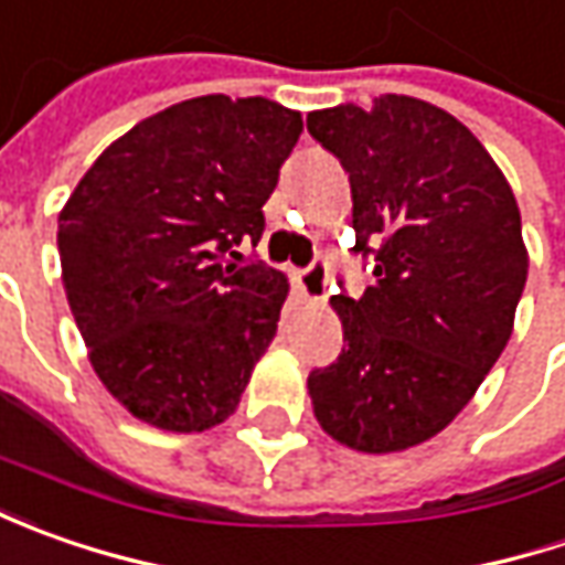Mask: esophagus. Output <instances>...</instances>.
<instances>
[{"mask_svg": "<svg viewBox=\"0 0 565 565\" xmlns=\"http://www.w3.org/2000/svg\"><path fill=\"white\" fill-rule=\"evenodd\" d=\"M327 282H330V270L327 260H311L305 270L298 273V286L308 301H323L327 298Z\"/></svg>", "mask_w": 565, "mask_h": 565, "instance_id": "esophagus-1", "label": "esophagus"}]
</instances>
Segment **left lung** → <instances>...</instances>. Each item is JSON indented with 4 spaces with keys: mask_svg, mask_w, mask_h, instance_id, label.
I'll return each instance as SVG.
<instances>
[{
    "mask_svg": "<svg viewBox=\"0 0 565 565\" xmlns=\"http://www.w3.org/2000/svg\"><path fill=\"white\" fill-rule=\"evenodd\" d=\"M352 185L355 254L374 286L333 295L342 355L308 377L320 427L399 452L452 422L512 337L529 276L522 216L481 141L446 109L383 94L308 113Z\"/></svg>",
    "mask_w": 565,
    "mask_h": 565,
    "instance_id": "1",
    "label": "left lung"
}]
</instances>
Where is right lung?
Returning <instances> with one entry per match:
<instances>
[{
	"label": "right lung",
	"instance_id": "1",
	"mask_svg": "<svg viewBox=\"0 0 565 565\" xmlns=\"http://www.w3.org/2000/svg\"><path fill=\"white\" fill-rule=\"evenodd\" d=\"M301 113L226 94L138 121L58 213L62 286L103 386L141 422L201 434L238 408L276 337L286 273L242 260Z\"/></svg>",
	"mask_w": 565,
	"mask_h": 565
}]
</instances>
